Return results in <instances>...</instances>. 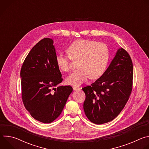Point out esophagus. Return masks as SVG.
<instances>
[{
  "label": "esophagus",
  "instance_id": "34e87169",
  "mask_svg": "<svg viewBox=\"0 0 149 149\" xmlns=\"http://www.w3.org/2000/svg\"><path fill=\"white\" fill-rule=\"evenodd\" d=\"M72 88H73V90H78L80 89L78 87H73Z\"/></svg>",
  "mask_w": 149,
  "mask_h": 149
}]
</instances>
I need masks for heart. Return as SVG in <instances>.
<instances>
[{"label": "heart", "instance_id": "1", "mask_svg": "<svg viewBox=\"0 0 149 149\" xmlns=\"http://www.w3.org/2000/svg\"><path fill=\"white\" fill-rule=\"evenodd\" d=\"M68 55L58 53L56 63L63 72H68L71 68V60L78 61V69L67 78L69 84H81L87 79H97L100 78L107 68L109 61V51L107 46L101 42L88 39L74 41L67 49Z\"/></svg>", "mask_w": 149, "mask_h": 149}]
</instances>
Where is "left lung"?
Here are the masks:
<instances>
[{
    "label": "left lung",
    "mask_w": 149,
    "mask_h": 149,
    "mask_svg": "<svg viewBox=\"0 0 149 149\" xmlns=\"http://www.w3.org/2000/svg\"><path fill=\"white\" fill-rule=\"evenodd\" d=\"M133 66L131 57L120 48L103 75L91 86L82 88L86 94L84 110L96 124L108 123L122 111L133 89Z\"/></svg>",
    "instance_id": "8db88e82"
}]
</instances>
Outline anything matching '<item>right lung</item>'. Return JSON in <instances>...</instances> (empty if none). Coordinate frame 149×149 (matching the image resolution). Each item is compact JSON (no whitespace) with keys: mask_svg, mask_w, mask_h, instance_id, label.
<instances>
[{"mask_svg":"<svg viewBox=\"0 0 149 149\" xmlns=\"http://www.w3.org/2000/svg\"><path fill=\"white\" fill-rule=\"evenodd\" d=\"M53 43L48 38L38 42L20 70L25 107L33 118L44 123H50L59 116L73 90L71 86L55 88L63 79L56 63Z\"/></svg>","mask_w":149,"mask_h":149,"instance_id":"1","label":"right lung"}]
</instances>
